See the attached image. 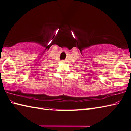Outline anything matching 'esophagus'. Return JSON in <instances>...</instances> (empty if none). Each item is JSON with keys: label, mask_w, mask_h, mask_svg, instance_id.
Here are the masks:
<instances>
[{"label": "esophagus", "mask_w": 131, "mask_h": 131, "mask_svg": "<svg viewBox=\"0 0 131 131\" xmlns=\"http://www.w3.org/2000/svg\"><path fill=\"white\" fill-rule=\"evenodd\" d=\"M61 62H62V63H65L66 61H64V60H62V61H61Z\"/></svg>", "instance_id": "34e87169"}]
</instances>
